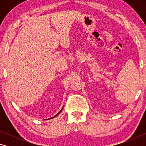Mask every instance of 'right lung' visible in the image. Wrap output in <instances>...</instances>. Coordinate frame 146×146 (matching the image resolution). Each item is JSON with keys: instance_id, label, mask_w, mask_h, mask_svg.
Instances as JSON below:
<instances>
[{"instance_id": "add662e5", "label": "right lung", "mask_w": 146, "mask_h": 146, "mask_svg": "<svg viewBox=\"0 0 146 146\" xmlns=\"http://www.w3.org/2000/svg\"><path fill=\"white\" fill-rule=\"evenodd\" d=\"M62 110H61V111H59V113H57V114H56L55 116H54V117H51V118H54V117H56V116H57L58 114H60V113L62 111Z\"/></svg>"}]
</instances>
